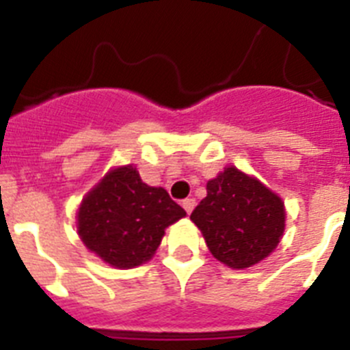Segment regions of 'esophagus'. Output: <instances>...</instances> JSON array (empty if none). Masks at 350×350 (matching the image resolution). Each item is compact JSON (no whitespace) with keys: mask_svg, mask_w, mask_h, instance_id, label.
I'll list each match as a JSON object with an SVG mask.
<instances>
[{"mask_svg":"<svg viewBox=\"0 0 350 350\" xmlns=\"http://www.w3.org/2000/svg\"><path fill=\"white\" fill-rule=\"evenodd\" d=\"M194 205H196V200H194V198H185L184 202H182V206H184V210H185V212H187V213L193 212Z\"/></svg>","mask_w":350,"mask_h":350,"instance_id":"obj_1","label":"esophagus"}]
</instances>
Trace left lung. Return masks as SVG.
<instances>
[{
    "label": "left lung",
    "instance_id": "8db88e82",
    "mask_svg": "<svg viewBox=\"0 0 350 350\" xmlns=\"http://www.w3.org/2000/svg\"><path fill=\"white\" fill-rule=\"evenodd\" d=\"M206 247L231 268L252 267L279 245L286 212L277 194L237 168L208 180L206 196L191 213Z\"/></svg>",
    "mask_w": 350,
    "mask_h": 350
}]
</instances>
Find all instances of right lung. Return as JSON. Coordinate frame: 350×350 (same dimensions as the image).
Returning a JSON list of instances; mask_svg holds the SVG:
<instances>
[{
    "instance_id": "right-lung-1",
    "label": "right lung",
    "mask_w": 350,
    "mask_h": 350,
    "mask_svg": "<svg viewBox=\"0 0 350 350\" xmlns=\"http://www.w3.org/2000/svg\"><path fill=\"white\" fill-rule=\"evenodd\" d=\"M184 215L163 187L144 184L129 165L112 170L83 198L79 234L105 262L133 268L152 258L166 228Z\"/></svg>"
}]
</instances>
